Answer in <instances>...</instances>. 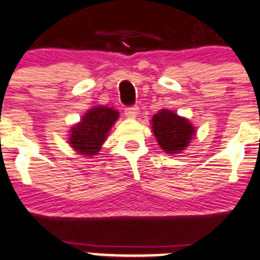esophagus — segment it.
<instances>
[{
	"label": "esophagus",
	"mask_w": 260,
	"mask_h": 260,
	"mask_svg": "<svg viewBox=\"0 0 260 260\" xmlns=\"http://www.w3.org/2000/svg\"><path fill=\"white\" fill-rule=\"evenodd\" d=\"M137 115H139V107L137 106L127 107L125 109V116H128V118H136Z\"/></svg>",
	"instance_id": "esophagus-1"
}]
</instances>
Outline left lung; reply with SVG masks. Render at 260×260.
<instances>
[{"mask_svg":"<svg viewBox=\"0 0 260 260\" xmlns=\"http://www.w3.org/2000/svg\"><path fill=\"white\" fill-rule=\"evenodd\" d=\"M151 125L159 146L167 154L181 153L196 135V128L188 119L166 109L153 116Z\"/></svg>","mask_w":260,"mask_h":260,"instance_id":"1","label":"left lung"}]
</instances>
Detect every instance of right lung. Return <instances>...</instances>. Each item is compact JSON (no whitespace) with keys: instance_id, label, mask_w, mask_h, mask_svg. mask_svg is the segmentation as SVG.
Listing matches in <instances>:
<instances>
[{"instance_id":"obj_1","label":"right lung","mask_w":260,"mask_h":260,"mask_svg":"<svg viewBox=\"0 0 260 260\" xmlns=\"http://www.w3.org/2000/svg\"><path fill=\"white\" fill-rule=\"evenodd\" d=\"M118 118L119 113L113 107H93L70 131V146L81 155H95Z\"/></svg>"}]
</instances>
